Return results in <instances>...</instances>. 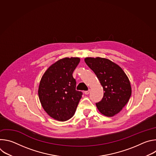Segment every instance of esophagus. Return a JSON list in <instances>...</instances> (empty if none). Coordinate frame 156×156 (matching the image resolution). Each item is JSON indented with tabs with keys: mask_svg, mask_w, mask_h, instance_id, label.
I'll return each mask as SVG.
<instances>
[{
	"mask_svg": "<svg viewBox=\"0 0 156 156\" xmlns=\"http://www.w3.org/2000/svg\"><path fill=\"white\" fill-rule=\"evenodd\" d=\"M90 90H87V91H84V94H86V95H87V94H89V93H90Z\"/></svg>",
	"mask_w": 156,
	"mask_h": 156,
	"instance_id": "esophagus-1",
	"label": "esophagus"
}]
</instances>
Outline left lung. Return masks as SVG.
<instances>
[{
	"mask_svg": "<svg viewBox=\"0 0 156 156\" xmlns=\"http://www.w3.org/2000/svg\"><path fill=\"white\" fill-rule=\"evenodd\" d=\"M87 65L96 74L104 89V96L96 104L99 112L107 117L118 114L131 94L128 78L120 66L108 59L87 57Z\"/></svg>",
	"mask_w": 156,
	"mask_h": 156,
	"instance_id": "1",
	"label": "left lung"
}]
</instances>
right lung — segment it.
Returning <instances> with one entry per match:
<instances>
[{
    "mask_svg": "<svg viewBox=\"0 0 156 156\" xmlns=\"http://www.w3.org/2000/svg\"><path fill=\"white\" fill-rule=\"evenodd\" d=\"M80 61V58L60 59L52 64L43 75L38 94L44 110L58 121L71 119L83 93L76 90V80L73 72Z\"/></svg>",
    "mask_w": 156,
    "mask_h": 156,
    "instance_id": "add662e5",
    "label": "right lung"
}]
</instances>
